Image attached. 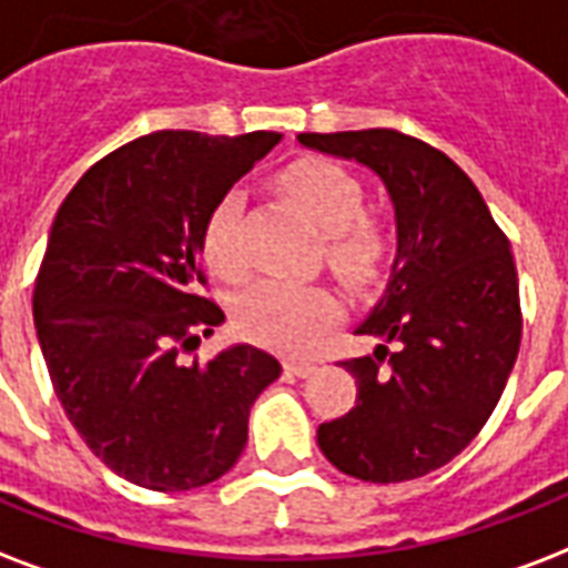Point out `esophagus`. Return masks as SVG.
<instances>
[{"mask_svg":"<svg viewBox=\"0 0 568 568\" xmlns=\"http://www.w3.org/2000/svg\"><path fill=\"white\" fill-rule=\"evenodd\" d=\"M315 369H318V366H315V363H310V361H288V363H285V372H292V375H297V378H310Z\"/></svg>","mask_w":568,"mask_h":568,"instance_id":"34e87169","label":"esophagus"}]
</instances>
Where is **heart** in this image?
Wrapping results in <instances>:
<instances>
[{"label": "heart", "mask_w": 568, "mask_h": 568, "mask_svg": "<svg viewBox=\"0 0 568 568\" xmlns=\"http://www.w3.org/2000/svg\"><path fill=\"white\" fill-rule=\"evenodd\" d=\"M280 184L322 229L324 265L348 285H366L384 271L389 258V229L375 214L363 211V184L354 172L324 158L297 160L280 175ZM244 196L229 190L207 211L202 226V258L223 280L246 274L241 246ZM237 327L253 342L276 352H310L322 333L336 322L339 306L322 285L265 280L253 285L237 303Z\"/></svg>", "instance_id": "heart-1"}]
</instances>
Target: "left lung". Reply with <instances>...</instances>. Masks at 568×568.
Instances as JSON below:
<instances>
[{"label":"left lung","mask_w":568,"mask_h":568,"mask_svg":"<svg viewBox=\"0 0 568 568\" xmlns=\"http://www.w3.org/2000/svg\"><path fill=\"white\" fill-rule=\"evenodd\" d=\"M297 140L375 169L399 226L387 292L357 327L387 342L342 361L357 402L318 426V447L363 483L417 479L479 435L515 366L521 301L509 237L465 169L417 136L369 128Z\"/></svg>","instance_id":"1"}]
</instances>
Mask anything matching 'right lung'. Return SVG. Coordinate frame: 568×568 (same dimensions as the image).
I'll return each instance as SVG.
<instances>
[{
    "instance_id": "1",
    "label": "right lung",
    "mask_w": 568,
    "mask_h": 568,
    "mask_svg": "<svg viewBox=\"0 0 568 568\" xmlns=\"http://www.w3.org/2000/svg\"><path fill=\"white\" fill-rule=\"evenodd\" d=\"M283 133L154 130L82 175L50 229L32 313L71 426L103 465L151 491H190L235 467L280 361L235 345L184 363L226 315L207 294L202 226Z\"/></svg>"
}]
</instances>
